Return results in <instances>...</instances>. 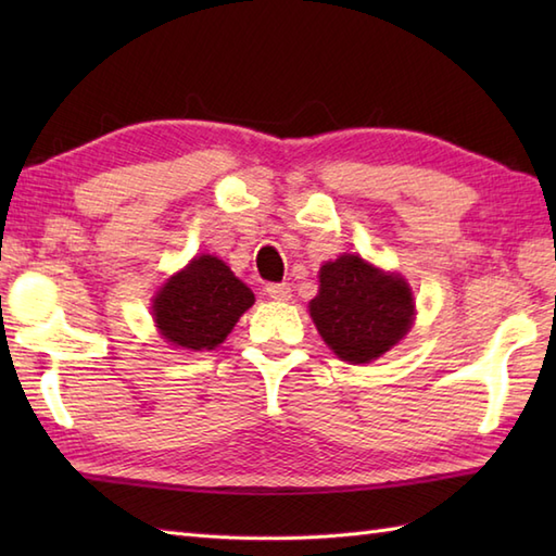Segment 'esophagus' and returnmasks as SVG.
Listing matches in <instances>:
<instances>
[{"label":"esophagus","instance_id":"1","mask_svg":"<svg viewBox=\"0 0 556 556\" xmlns=\"http://www.w3.org/2000/svg\"><path fill=\"white\" fill-rule=\"evenodd\" d=\"M267 296L271 301H289L291 299V287L289 285H267Z\"/></svg>","mask_w":556,"mask_h":556}]
</instances>
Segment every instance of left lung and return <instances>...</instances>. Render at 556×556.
Segmentation results:
<instances>
[{
    "instance_id": "obj_1",
    "label": "left lung",
    "mask_w": 556,
    "mask_h": 556,
    "mask_svg": "<svg viewBox=\"0 0 556 556\" xmlns=\"http://www.w3.org/2000/svg\"><path fill=\"white\" fill-rule=\"evenodd\" d=\"M308 308L325 344L353 365L380 358L416 320L406 279L353 253L320 267V291Z\"/></svg>"
}]
</instances>
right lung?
<instances>
[{"label":"right lung","mask_w":556,"mask_h":556,"mask_svg":"<svg viewBox=\"0 0 556 556\" xmlns=\"http://www.w3.org/2000/svg\"><path fill=\"white\" fill-rule=\"evenodd\" d=\"M255 303L253 291L215 255H198L152 299L162 339L176 349L212 351Z\"/></svg>","instance_id":"obj_1"}]
</instances>
